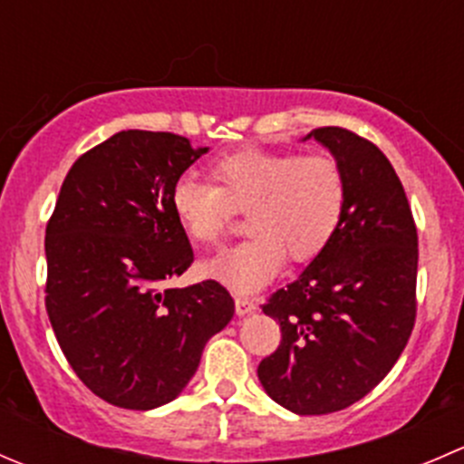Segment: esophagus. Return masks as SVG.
<instances>
[{
	"label": "esophagus",
	"instance_id": "esophagus-1",
	"mask_svg": "<svg viewBox=\"0 0 464 464\" xmlns=\"http://www.w3.org/2000/svg\"><path fill=\"white\" fill-rule=\"evenodd\" d=\"M256 310V301L251 299V296H236V313L240 314V317H245V314L254 313Z\"/></svg>",
	"mask_w": 464,
	"mask_h": 464
}]
</instances>
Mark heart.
I'll use <instances>...</instances> for the list:
<instances>
[{"label": "heart", "mask_w": 464, "mask_h": 464, "mask_svg": "<svg viewBox=\"0 0 464 464\" xmlns=\"http://www.w3.org/2000/svg\"><path fill=\"white\" fill-rule=\"evenodd\" d=\"M213 181L179 179L169 195L174 219L197 245L218 246L233 213L249 210L240 242L208 263L210 276L249 295L285 263L317 258L337 236L349 204V181L333 154L237 150L208 165Z\"/></svg>", "instance_id": "b5f03b06"}]
</instances>
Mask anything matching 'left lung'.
Wrapping results in <instances>:
<instances>
[{
  "mask_svg": "<svg viewBox=\"0 0 464 464\" xmlns=\"http://www.w3.org/2000/svg\"><path fill=\"white\" fill-rule=\"evenodd\" d=\"M342 163L349 204L331 245L263 313L281 344L258 365L265 392L296 415L361 401L406 349L417 314V227L397 172L374 142L342 127L313 129Z\"/></svg>",
  "mask_w": 464,
  "mask_h": 464,
  "instance_id": "8db88e82",
  "label": "left lung"
}]
</instances>
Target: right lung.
<instances>
[{"mask_svg": "<svg viewBox=\"0 0 464 464\" xmlns=\"http://www.w3.org/2000/svg\"><path fill=\"white\" fill-rule=\"evenodd\" d=\"M206 151L177 133H115L76 159L49 218V322L74 374L112 406L177 399L236 310L218 281L163 287L195 260L169 195Z\"/></svg>", "mask_w": 464, "mask_h": 464, "instance_id": "1", "label": "right lung"}]
</instances>
